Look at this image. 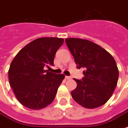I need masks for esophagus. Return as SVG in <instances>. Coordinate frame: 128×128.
Here are the masks:
<instances>
[{
    "label": "esophagus",
    "mask_w": 128,
    "mask_h": 128,
    "mask_svg": "<svg viewBox=\"0 0 128 128\" xmlns=\"http://www.w3.org/2000/svg\"><path fill=\"white\" fill-rule=\"evenodd\" d=\"M65 78H66V80H70V79H71V77H70V76H66V77H65Z\"/></svg>",
    "instance_id": "obj_1"
}]
</instances>
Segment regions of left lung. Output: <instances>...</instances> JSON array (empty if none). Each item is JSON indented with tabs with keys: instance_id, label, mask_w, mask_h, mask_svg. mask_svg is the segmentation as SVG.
Masks as SVG:
<instances>
[{
	"instance_id": "obj_1",
	"label": "left lung",
	"mask_w": 128,
	"mask_h": 128,
	"mask_svg": "<svg viewBox=\"0 0 128 128\" xmlns=\"http://www.w3.org/2000/svg\"><path fill=\"white\" fill-rule=\"evenodd\" d=\"M65 41L77 68L85 69L82 80L74 79L77 87L71 92L72 97L86 108L104 105L117 85L119 71L115 60L109 52L91 41L72 38Z\"/></svg>"
}]
</instances>
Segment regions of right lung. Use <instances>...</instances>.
Returning <instances> with one entry per match:
<instances>
[{"instance_id": "add662e5", "label": "right lung", "mask_w": 128, "mask_h": 128, "mask_svg": "<svg viewBox=\"0 0 128 128\" xmlns=\"http://www.w3.org/2000/svg\"><path fill=\"white\" fill-rule=\"evenodd\" d=\"M64 42L59 38H39L21 49L8 70L9 82L19 102L32 110L52 103L64 74L49 72L57 50Z\"/></svg>"}]
</instances>
